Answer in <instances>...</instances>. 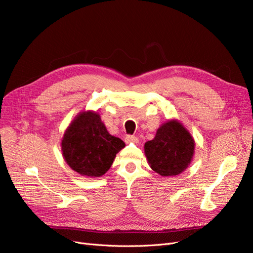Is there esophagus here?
Instances as JSON below:
<instances>
[{"instance_id":"esophagus-1","label":"esophagus","mask_w":253,"mask_h":253,"mask_svg":"<svg viewBox=\"0 0 253 253\" xmlns=\"http://www.w3.org/2000/svg\"><path fill=\"white\" fill-rule=\"evenodd\" d=\"M126 143H129V142H133V143H137L139 140H138V138L136 137V136H132V135H127L126 137Z\"/></svg>"}]
</instances>
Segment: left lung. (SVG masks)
<instances>
[{
  "label": "left lung",
  "instance_id": "obj_1",
  "mask_svg": "<svg viewBox=\"0 0 253 253\" xmlns=\"http://www.w3.org/2000/svg\"><path fill=\"white\" fill-rule=\"evenodd\" d=\"M144 154L151 169L160 176H177L193 160L195 140L179 120L170 119L157 129L153 140L145 142Z\"/></svg>",
  "mask_w": 253,
  "mask_h": 253
}]
</instances>
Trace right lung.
Returning <instances> with one entry per match:
<instances>
[{
  "label": "right lung",
  "mask_w": 253,
  "mask_h": 253,
  "mask_svg": "<svg viewBox=\"0 0 253 253\" xmlns=\"http://www.w3.org/2000/svg\"><path fill=\"white\" fill-rule=\"evenodd\" d=\"M126 146L120 138L112 136L95 111L78 113L62 139L66 163L82 176L97 178L106 173L116 154Z\"/></svg>",
  "instance_id": "1"
}]
</instances>
